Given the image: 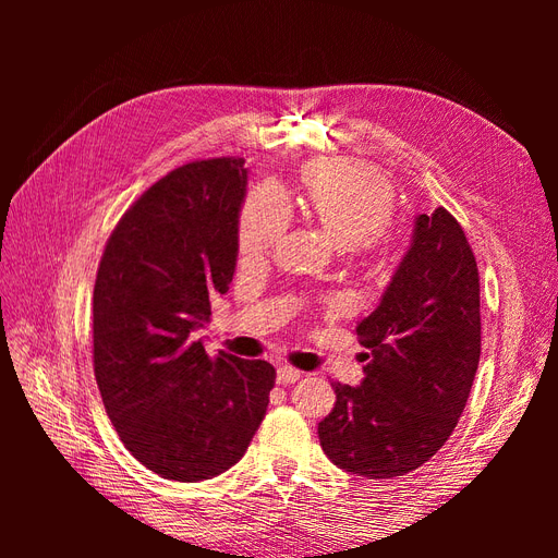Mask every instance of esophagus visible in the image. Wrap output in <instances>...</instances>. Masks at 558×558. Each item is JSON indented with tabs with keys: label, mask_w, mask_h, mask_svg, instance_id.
<instances>
[{
	"label": "esophagus",
	"mask_w": 558,
	"mask_h": 558,
	"mask_svg": "<svg viewBox=\"0 0 558 558\" xmlns=\"http://www.w3.org/2000/svg\"><path fill=\"white\" fill-rule=\"evenodd\" d=\"M302 377V373L293 365H279L277 367V381L279 384H295Z\"/></svg>",
	"instance_id": "34e87169"
}]
</instances>
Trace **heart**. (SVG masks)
I'll return each instance as SVG.
<instances>
[{"label":"heart","instance_id":"1","mask_svg":"<svg viewBox=\"0 0 558 558\" xmlns=\"http://www.w3.org/2000/svg\"><path fill=\"white\" fill-rule=\"evenodd\" d=\"M302 205L342 248L373 242L393 214L391 183L375 167L328 160L302 179ZM291 202L277 183H260L244 202L238 244L242 258L258 260L272 251L291 226Z\"/></svg>","mask_w":558,"mask_h":558}]
</instances>
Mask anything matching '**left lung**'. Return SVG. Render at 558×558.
<instances>
[{"label": "left lung", "instance_id": "obj_1", "mask_svg": "<svg viewBox=\"0 0 558 558\" xmlns=\"http://www.w3.org/2000/svg\"><path fill=\"white\" fill-rule=\"evenodd\" d=\"M356 332L369 349L365 379L332 384L320 447L351 475H408L459 424L482 351L477 260L445 207L414 218L408 253Z\"/></svg>", "mask_w": 558, "mask_h": 558}]
</instances>
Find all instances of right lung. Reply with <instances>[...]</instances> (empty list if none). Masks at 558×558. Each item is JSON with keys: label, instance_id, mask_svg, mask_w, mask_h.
Instances as JSON below:
<instances>
[{"label": "right lung", "instance_id": "add662e5", "mask_svg": "<svg viewBox=\"0 0 558 558\" xmlns=\"http://www.w3.org/2000/svg\"><path fill=\"white\" fill-rule=\"evenodd\" d=\"M246 195L242 158L162 177L113 228L93 293V365L125 449L156 475L199 482L238 463L267 412L275 367L191 335L228 293Z\"/></svg>", "mask_w": 558, "mask_h": 558}]
</instances>
